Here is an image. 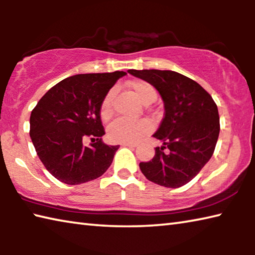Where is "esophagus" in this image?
<instances>
[{
  "mask_svg": "<svg viewBox=\"0 0 255 255\" xmlns=\"http://www.w3.org/2000/svg\"><path fill=\"white\" fill-rule=\"evenodd\" d=\"M123 146H127V147H136L135 143H123Z\"/></svg>",
  "mask_w": 255,
  "mask_h": 255,
  "instance_id": "34e87169",
  "label": "esophagus"
}]
</instances>
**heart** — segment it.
<instances>
[{"instance_id": "obj_1", "label": "heart", "mask_w": 255, "mask_h": 255, "mask_svg": "<svg viewBox=\"0 0 255 255\" xmlns=\"http://www.w3.org/2000/svg\"><path fill=\"white\" fill-rule=\"evenodd\" d=\"M129 86L136 94L137 98L144 103L149 105L156 99V91L154 86L148 82L135 80L129 83ZM115 96V90H110L103 99L100 108L102 119H109L112 115V99ZM150 124L140 120V122H129V120L119 118L111 123L108 127V138L115 143H136L150 131Z\"/></svg>"}]
</instances>
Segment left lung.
Instances as JSON below:
<instances>
[{"label": "left lung", "instance_id": "8db88e82", "mask_svg": "<svg viewBox=\"0 0 255 255\" xmlns=\"http://www.w3.org/2000/svg\"><path fill=\"white\" fill-rule=\"evenodd\" d=\"M128 73L152 84L161 94L165 109L153 135L163 146L155 148L150 161L139 163L140 171L146 179L163 187H182L213 156L221 129L217 106L200 84L180 73L159 70Z\"/></svg>", "mask_w": 255, "mask_h": 255}]
</instances>
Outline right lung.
I'll return each mask as SVG.
<instances>
[{"label": "right lung", "mask_w": 255, "mask_h": 255, "mask_svg": "<svg viewBox=\"0 0 255 255\" xmlns=\"http://www.w3.org/2000/svg\"><path fill=\"white\" fill-rule=\"evenodd\" d=\"M126 72L67 77L54 85L33 108L30 137L37 155L60 182L75 185L98 179L109 169L119 145L102 141L103 99ZM90 137L93 143L85 146Z\"/></svg>", "instance_id": "add662e5"}]
</instances>
